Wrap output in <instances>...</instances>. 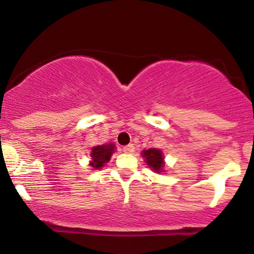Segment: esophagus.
I'll return each instance as SVG.
<instances>
[{
  "label": "esophagus",
  "mask_w": 254,
  "mask_h": 254,
  "mask_svg": "<svg viewBox=\"0 0 254 254\" xmlns=\"http://www.w3.org/2000/svg\"><path fill=\"white\" fill-rule=\"evenodd\" d=\"M133 150H135V148H133L132 144H127V145H125V147H123V151L125 154L133 153Z\"/></svg>",
  "instance_id": "34e87169"
}]
</instances>
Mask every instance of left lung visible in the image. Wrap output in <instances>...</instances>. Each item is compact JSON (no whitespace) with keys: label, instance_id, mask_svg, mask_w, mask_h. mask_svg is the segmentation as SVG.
<instances>
[{"label":"left lung","instance_id":"left-lung-1","mask_svg":"<svg viewBox=\"0 0 254 254\" xmlns=\"http://www.w3.org/2000/svg\"><path fill=\"white\" fill-rule=\"evenodd\" d=\"M142 157L144 159V162L148 165V167L155 173H164L165 172V156L162 151L156 148H149L147 150H142Z\"/></svg>","mask_w":254,"mask_h":254}]
</instances>
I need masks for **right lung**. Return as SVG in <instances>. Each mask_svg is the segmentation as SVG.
Returning <instances> with one entry per match:
<instances>
[{
	"label": "right lung",
	"mask_w": 254,
	"mask_h": 254,
	"mask_svg": "<svg viewBox=\"0 0 254 254\" xmlns=\"http://www.w3.org/2000/svg\"><path fill=\"white\" fill-rule=\"evenodd\" d=\"M115 143H107L93 147L92 151H90L89 166L93 170H101L110 161L111 156L115 153Z\"/></svg>",
	"instance_id": "add662e5"
}]
</instances>
